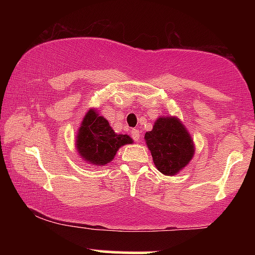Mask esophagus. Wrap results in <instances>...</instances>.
I'll list each match as a JSON object with an SVG mask.
<instances>
[{"label": "esophagus", "mask_w": 255, "mask_h": 255, "mask_svg": "<svg viewBox=\"0 0 255 255\" xmlns=\"http://www.w3.org/2000/svg\"><path fill=\"white\" fill-rule=\"evenodd\" d=\"M131 136H133V139L135 141H137L140 139V136H141V131L139 129H131Z\"/></svg>", "instance_id": "obj_1"}]
</instances>
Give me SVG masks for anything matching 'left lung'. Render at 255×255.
I'll return each instance as SVG.
<instances>
[{
	"mask_svg": "<svg viewBox=\"0 0 255 255\" xmlns=\"http://www.w3.org/2000/svg\"><path fill=\"white\" fill-rule=\"evenodd\" d=\"M154 165L162 174H177L192 159L194 145L188 131L176 118H160L145 134Z\"/></svg>",
	"mask_w": 255,
	"mask_h": 255,
	"instance_id": "8db88e82",
	"label": "left lung"
}]
</instances>
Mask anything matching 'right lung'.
Returning <instances> with one entry per match:
<instances>
[{
	"mask_svg": "<svg viewBox=\"0 0 255 255\" xmlns=\"http://www.w3.org/2000/svg\"><path fill=\"white\" fill-rule=\"evenodd\" d=\"M131 142L127 134H116L109 122L92 109L86 114L79 129L77 150L84 160L101 166L113 160L121 146Z\"/></svg>",
	"mask_w": 255,
	"mask_h": 255,
	"instance_id": "obj_1",
	"label": "right lung"
}]
</instances>
